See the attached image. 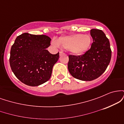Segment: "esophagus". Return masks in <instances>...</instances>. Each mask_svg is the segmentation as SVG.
I'll list each match as a JSON object with an SVG mask.
<instances>
[{
	"label": "esophagus",
	"instance_id": "34e87169",
	"mask_svg": "<svg viewBox=\"0 0 124 124\" xmlns=\"http://www.w3.org/2000/svg\"><path fill=\"white\" fill-rule=\"evenodd\" d=\"M63 54H64V53H63V52H62V51L59 52V55H60V56H61V55H63Z\"/></svg>",
	"mask_w": 124,
	"mask_h": 124
}]
</instances>
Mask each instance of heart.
Returning <instances> with one entry per match:
<instances>
[{
	"label": "heart",
	"mask_w": 124,
	"mask_h": 124,
	"mask_svg": "<svg viewBox=\"0 0 124 124\" xmlns=\"http://www.w3.org/2000/svg\"><path fill=\"white\" fill-rule=\"evenodd\" d=\"M92 44V38L87 34H75L52 39L51 44L55 47H62L69 49L74 55H81L89 49Z\"/></svg>",
	"instance_id": "b5f03b06"
}]
</instances>
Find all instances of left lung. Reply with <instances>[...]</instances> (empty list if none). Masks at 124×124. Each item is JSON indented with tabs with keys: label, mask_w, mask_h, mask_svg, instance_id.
Instances as JSON below:
<instances>
[{
	"label": "left lung",
	"mask_w": 124,
	"mask_h": 124,
	"mask_svg": "<svg viewBox=\"0 0 124 124\" xmlns=\"http://www.w3.org/2000/svg\"><path fill=\"white\" fill-rule=\"evenodd\" d=\"M93 39L90 49L82 55H69L68 70L73 78L83 81H91L103 74L108 66L111 49L108 39L101 30L92 29Z\"/></svg>",
	"instance_id": "8db88e82"
}]
</instances>
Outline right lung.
I'll return each instance as SVG.
<instances>
[{"label": "right lung", "instance_id": "add662e5", "mask_svg": "<svg viewBox=\"0 0 124 124\" xmlns=\"http://www.w3.org/2000/svg\"><path fill=\"white\" fill-rule=\"evenodd\" d=\"M51 38L45 35L23 33L15 39L10 50L12 70L19 80L30 86H37L49 80L59 53L51 54L46 48Z\"/></svg>", "mask_w": 124, "mask_h": 124}]
</instances>
